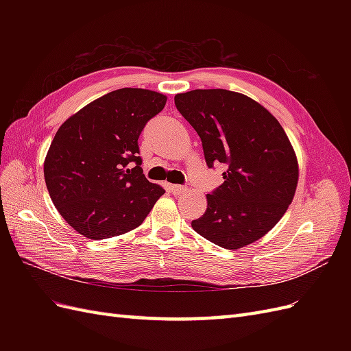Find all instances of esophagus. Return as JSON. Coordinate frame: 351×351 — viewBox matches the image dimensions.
I'll list each match as a JSON object with an SVG mask.
<instances>
[{"label": "esophagus", "mask_w": 351, "mask_h": 351, "mask_svg": "<svg viewBox=\"0 0 351 351\" xmlns=\"http://www.w3.org/2000/svg\"><path fill=\"white\" fill-rule=\"evenodd\" d=\"M169 189H171V192H173L174 195H182V193H184L186 190H187V189H186L184 186H182V184H173Z\"/></svg>", "instance_id": "34e87169"}]
</instances>
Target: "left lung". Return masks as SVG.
<instances>
[{
  "instance_id": "8db88e82",
  "label": "left lung",
  "mask_w": 351,
  "mask_h": 351,
  "mask_svg": "<svg viewBox=\"0 0 351 351\" xmlns=\"http://www.w3.org/2000/svg\"><path fill=\"white\" fill-rule=\"evenodd\" d=\"M174 102L199 134L206 165L227 167L193 230L228 250L259 240L285 214L299 180L281 124L256 101L226 89L178 93Z\"/></svg>"
}]
</instances>
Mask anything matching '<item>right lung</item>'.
I'll list each match as a JSON object with an SVG mask.
<instances>
[{"label": "right lung", "instance_id": "right-lung-1", "mask_svg": "<svg viewBox=\"0 0 351 351\" xmlns=\"http://www.w3.org/2000/svg\"><path fill=\"white\" fill-rule=\"evenodd\" d=\"M167 97L123 88L61 124L44 164L49 196L82 236L102 240L139 227L165 190L143 174L139 136Z\"/></svg>", "mask_w": 351, "mask_h": 351}]
</instances>
